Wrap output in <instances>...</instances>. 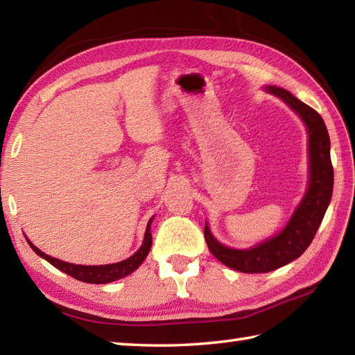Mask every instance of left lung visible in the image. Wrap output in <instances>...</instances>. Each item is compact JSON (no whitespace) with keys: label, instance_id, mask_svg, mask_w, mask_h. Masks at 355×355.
<instances>
[{"label":"left lung","instance_id":"left-lung-1","mask_svg":"<svg viewBox=\"0 0 355 355\" xmlns=\"http://www.w3.org/2000/svg\"><path fill=\"white\" fill-rule=\"evenodd\" d=\"M266 89L282 99L304 120L308 131L310 182L302 201L285 227L276 236L247 250H238L218 243L206 224L205 238L209 250L224 266L241 273H268L297 259L311 244L333 195L334 171L329 155V135L323 119L318 111L296 99L286 89L273 85L266 87Z\"/></svg>","mask_w":355,"mask_h":355}]
</instances>
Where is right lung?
I'll return each instance as SVG.
<instances>
[{"label":"right lung","mask_w":355,"mask_h":355,"mask_svg":"<svg viewBox=\"0 0 355 355\" xmlns=\"http://www.w3.org/2000/svg\"><path fill=\"white\" fill-rule=\"evenodd\" d=\"M153 218H150L148 225H146L145 239H143V244L139 250L125 261H120L117 263H107V266H78V263L64 262L61 259L51 258L50 254H45L36 245L30 243L28 239H27V243L30 244V247L33 248V252L36 254H40L41 258L49 261L53 267H56L58 270L64 271V273L70 275L74 279H78V281L87 282V284H108V282H114V281H117V279H122L128 275H131L132 271L135 268H139L140 263L145 261V258L150 250V245H153V236H150V224H153Z\"/></svg>","instance_id":"1"}]
</instances>
